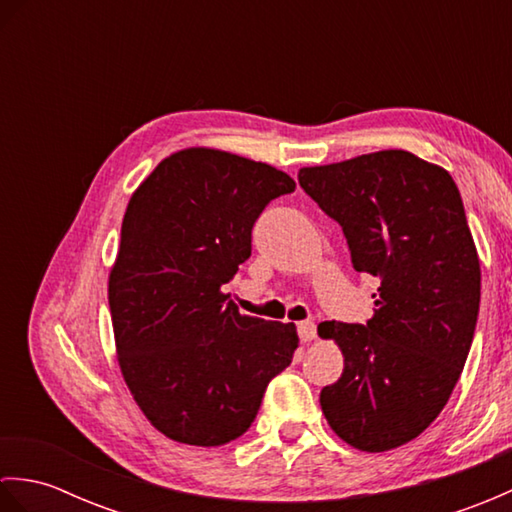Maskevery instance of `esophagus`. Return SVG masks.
Listing matches in <instances>:
<instances>
[{"label":"esophagus","mask_w":512,"mask_h":512,"mask_svg":"<svg viewBox=\"0 0 512 512\" xmlns=\"http://www.w3.org/2000/svg\"><path fill=\"white\" fill-rule=\"evenodd\" d=\"M297 332H299V339L303 343H310V341L317 339V325H314L312 321H301L297 325Z\"/></svg>","instance_id":"esophagus-1"}]
</instances>
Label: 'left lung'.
<instances>
[{"mask_svg":"<svg viewBox=\"0 0 512 512\" xmlns=\"http://www.w3.org/2000/svg\"><path fill=\"white\" fill-rule=\"evenodd\" d=\"M299 184L341 224L358 273L380 279L365 325H319L345 363L321 389L325 420L354 449H396L440 416L473 343L482 273L460 191L402 149L303 167Z\"/></svg>","mask_w":512,"mask_h":512,"instance_id":"1","label":"left lung"}]
</instances>
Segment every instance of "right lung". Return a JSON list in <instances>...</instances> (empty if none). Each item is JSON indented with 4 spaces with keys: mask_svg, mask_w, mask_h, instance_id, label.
Instances as JSON below:
<instances>
[{
    "mask_svg": "<svg viewBox=\"0 0 512 512\" xmlns=\"http://www.w3.org/2000/svg\"><path fill=\"white\" fill-rule=\"evenodd\" d=\"M295 180L266 162L191 147L134 191L110 273L118 365L167 438L220 447L248 431L270 380L292 363L295 323L239 314L224 286L250 233Z\"/></svg>",
    "mask_w": 512,
    "mask_h": 512,
    "instance_id": "1",
    "label": "right lung"
}]
</instances>
